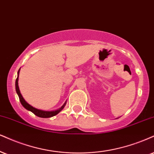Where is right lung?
I'll list each match as a JSON object with an SVG mask.
<instances>
[{
    "mask_svg": "<svg viewBox=\"0 0 154 154\" xmlns=\"http://www.w3.org/2000/svg\"><path fill=\"white\" fill-rule=\"evenodd\" d=\"M19 71H20V69H19L18 71V77H17L16 81V90L17 94H18V96L19 97V99H20V103H21L22 106H23L25 109L28 110V111H31L32 113H33L35 116H37L41 117V118H51V117L57 115L58 113H59L60 111H62V109H63L64 106H66V102H65V103H64L63 105L59 109H57V110H56V111H43V110H40V109H35V108L33 107V106L30 105V104H28L27 102L25 100L24 98H23L22 95L20 92V90H19L18 83Z\"/></svg>",
    "mask_w": 154,
    "mask_h": 154,
    "instance_id": "1",
    "label": "right lung"
}]
</instances>
